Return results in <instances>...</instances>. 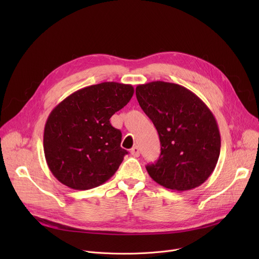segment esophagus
<instances>
[{
    "label": "esophagus",
    "mask_w": 259,
    "mask_h": 259,
    "mask_svg": "<svg viewBox=\"0 0 259 259\" xmlns=\"http://www.w3.org/2000/svg\"><path fill=\"white\" fill-rule=\"evenodd\" d=\"M131 155L132 156H134V157H138V156H140V148L138 147V146H135V147H133L132 149H131Z\"/></svg>",
    "instance_id": "1"
}]
</instances>
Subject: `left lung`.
I'll list each match as a JSON object with an SVG mask.
<instances>
[{
  "instance_id": "obj_1",
  "label": "left lung",
  "mask_w": 259,
  "mask_h": 259,
  "mask_svg": "<svg viewBox=\"0 0 259 259\" xmlns=\"http://www.w3.org/2000/svg\"><path fill=\"white\" fill-rule=\"evenodd\" d=\"M135 94L161 146L157 161L146 167L150 178L178 192L205 183L221 152L219 125L208 106L189 89L161 80L139 85Z\"/></svg>"
}]
</instances>
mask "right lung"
Returning <instances> with one entry per match:
<instances>
[{
    "label": "right lung",
    "mask_w": 259,
    "mask_h": 259,
    "mask_svg": "<svg viewBox=\"0 0 259 259\" xmlns=\"http://www.w3.org/2000/svg\"><path fill=\"white\" fill-rule=\"evenodd\" d=\"M134 93L132 85L116 81L81 88L50 112L44 129L47 165L63 185L89 190L110 180L128 152L121 132L110 117Z\"/></svg>",
    "instance_id": "obj_1"
}]
</instances>
